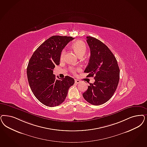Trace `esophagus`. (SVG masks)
<instances>
[{"label":"esophagus","instance_id":"1","mask_svg":"<svg viewBox=\"0 0 147 147\" xmlns=\"http://www.w3.org/2000/svg\"><path fill=\"white\" fill-rule=\"evenodd\" d=\"M75 82L78 84L80 83L81 81H80V80H78V79H75Z\"/></svg>","mask_w":147,"mask_h":147}]
</instances>
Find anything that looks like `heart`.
<instances>
[{
    "mask_svg": "<svg viewBox=\"0 0 147 147\" xmlns=\"http://www.w3.org/2000/svg\"><path fill=\"white\" fill-rule=\"evenodd\" d=\"M72 48L74 51H75V53L77 54V55L79 57H81L84 55L87 51L86 44L83 41L80 40H77L76 42H74L72 45ZM65 53H66V49H63L61 51V54H60L61 60H62L63 59ZM69 70L73 74L76 73V69L74 67H71L69 68Z\"/></svg>",
    "mask_w": 147,
    "mask_h": 147,
    "instance_id": "heart-1",
    "label": "heart"
}]
</instances>
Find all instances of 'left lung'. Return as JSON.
<instances>
[{
  "instance_id": "8db88e82",
  "label": "left lung",
  "mask_w": 147,
  "mask_h": 147,
  "mask_svg": "<svg viewBox=\"0 0 147 147\" xmlns=\"http://www.w3.org/2000/svg\"><path fill=\"white\" fill-rule=\"evenodd\" d=\"M91 56L85 73L88 77L94 76L95 81L90 84L82 94L86 101L94 105H100L111 99L116 90L119 80V68L115 56L100 40L87 36Z\"/></svg>"
}]
</instances>
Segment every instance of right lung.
I'll return each instance as SVG.
<instances>
[{"mask_svg":"<svg viewBox=\"0 0 147 147\" xmlns=\"http://www.w3.org/2000/svg\"><path fill=\"white\" fill-rule=\"evenodd\" d=\"M74 38L51 36L38 47L29 61L26 71L31 90L46 106L60 105L65 101L69 87L74 84V79L70 76L57 79L53 74L56 65H60L61 51Z\"/></svg>","mask_w":147,"mask_h":147,"instance_id":"right-lung-1","label":"right lung"}]
</instances>
